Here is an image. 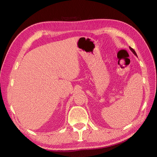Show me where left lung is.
<instances>
[{
    "mask_svg": "<svg viewBox=\"0 0 157 157\" xmlns=\"http://www.w3.org/2000/svg\"><path fill=\"white\" fill-rule=\"evenodd\" d=\"M129 49H130V50H131V51L134 54V55H135L136 56H137V54H136V51H134V49H133L132 47H129Z\"/></svg>",
    "mask_w": 157,
    "mask_h": 157,
    "instance_id": "left-lung-1",
    "label": "left lung"
}]
</instances>
